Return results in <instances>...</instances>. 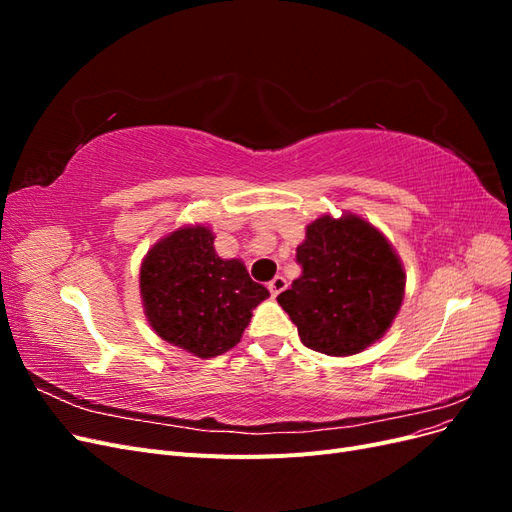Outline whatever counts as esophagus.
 I'll return each instance as SVG.
<instances>
[{"mask_svg":"<svg viewBox=\"0 0 512 512\" xmlns=\"http://www.w3.org/2000/svg\"><path fill=\"white\" fill-rule=\"evenodd\" d=\"M286 286H288V282L284 280L282 275H277V277H273V280L269 282V290H271V294L273 297H277V294L280 292H284L286 290Z\"/></svg>","mask_w":512,"mask_h":512,"instance_id":"34e87169","label":"esophagus"}]
</instances>
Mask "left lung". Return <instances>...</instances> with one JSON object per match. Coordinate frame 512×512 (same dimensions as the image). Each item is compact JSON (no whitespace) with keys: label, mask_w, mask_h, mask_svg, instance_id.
<instances>
[{"label":"left lung","mask_w":512,"mask_h":512,"mask_svg":"<svg viewBox=\"0 0 512 512\" xmlns=\"http://www.w3.org/2000/svg\"><path fill=\"white\" fill-rule=\"evenodd\" d=\"M301 277L277 303L297 324L303 346L331 356L365 350L391 327L406 273L393 245L359 215H322L297 247Z\"/></svg>","instance_id":"left-lung-1"}]
</instances>
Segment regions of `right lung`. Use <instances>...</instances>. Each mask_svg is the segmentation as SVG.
<instances>
[{
	"mask_svg": "<svg viewBox=\"0 0 512 512\" xmlns=\"http://www.w3.org/2000/svg\"><path fill=\"white\" fill-rule=\"evenodd\" d=\"M207 226H183L160 239L141 267L147 320L164 342L211 359L235 348L252 309L269 297L241 260L215 254Z\"/></svg>",
	"mask_w": 512,
	"mask_h": 512,
	"instance_id": "add662e5",
	"label": "right lung"
}]
</instances>
